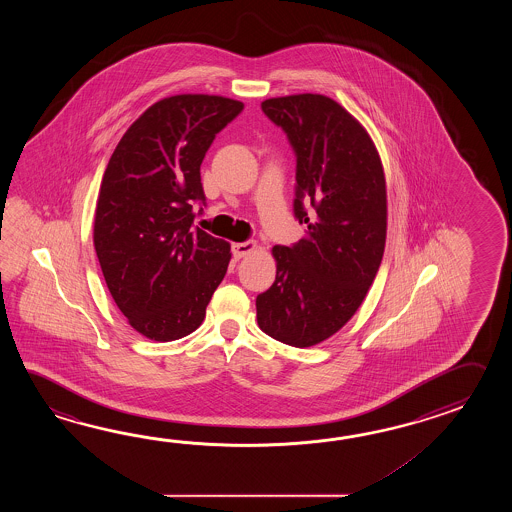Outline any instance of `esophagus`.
Masks as SVG:
<instances>
[{
    "label": "esophagus",
    "mask_w": 512,
    "mask_h": 512,
    "mask_svg": "<svg viewBox=\"0 0 512 512\" xmlns=\"http://www.w3.org/2000/svg\"><path fill=\"white\" fill-rule=\"evenodd\" d=\"M256 247H258V243H256V241L234 243V245H232V254H234V258H236V260H241V258H245L247 254H251L252 251H256Z\"/></svg>",
    "instance_id": "34e87169"
}]
</instances>
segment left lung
Instances as JSON below:
<instances>
[{
  "label": "left lung",
  "mask_w": 512,
  "mask_h": 512,
  "mask_svg": "<svg viewBox=\"0 0 512 512\" xmlns=\"http://www.w3.org/2000/svg\"><path fill=\"white\" fill-rule=\"evenodd\" d=\"M261 109L296 153L294 216L307 230L293 247H272L276 280L256 298L258 326L309 348L348 324L381 267L386 179L368 131L333 98H267Z\"/></svg>",
  "instance_id": "1"
}]
</instances>
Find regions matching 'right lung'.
<instances>
[{
  "label": "right lung",
  "instance_id": "right-lung-1",
  "mask_svg": "<svg viewBox=\"0 0 512 512\" xmlns=\"http://www.w3.org/2000/svg\"><path fill=\"white\" fill-rule=\"evenodd\" d=\"M243 102L174 95L146 109L122 135L98 192L93 243L120 313L150 340L201 326L229 267L230 245L194 229L205 203L201 163Z\"/></svg>",
  "mask_w": 512,
  "mask_h": 512
}]
</instances>
